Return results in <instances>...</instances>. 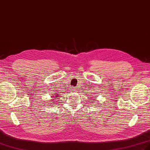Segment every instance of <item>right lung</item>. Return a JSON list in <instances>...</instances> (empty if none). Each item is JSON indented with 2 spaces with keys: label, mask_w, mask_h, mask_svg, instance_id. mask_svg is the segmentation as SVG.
<instances>
[{
  "label": "right lung",
  "mask_w": 150,
  "mask_h": 150,
  "mask_svg": "<svg viewBox=\"0 0 150 150\" xmlns=\"http://www.w3.org/2000/svg\"><path fill=\"white\" fill-rule=\"evenodd\" d=\"M55 97H59V95H58V94H55ZM55 97L53 98V100H54V99H55ZM52 101H54V100H52Z\"/></svg>",
  "instance_id": "1"
}]
</instances>
